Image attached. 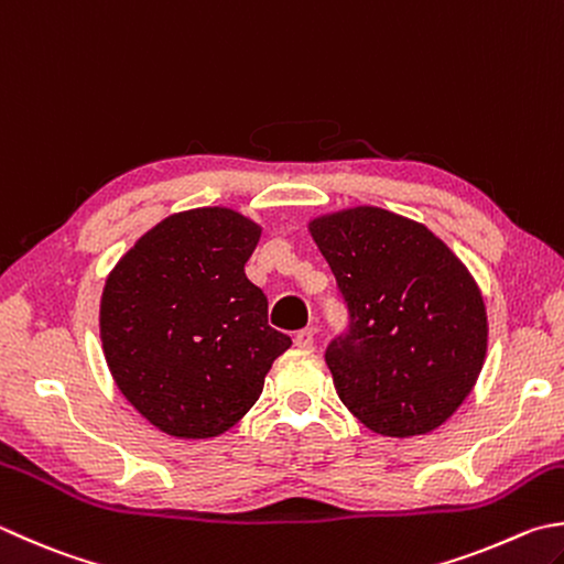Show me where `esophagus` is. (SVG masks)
<instances>
[{"label":"esophagus","mask_w":564,"mask_h":564,"mask_svg":"<svg viewBox=\"0 0 564 564\" xmlns=\"http://www.w3.org/2000/svg\"><path fill=\"white\" fill-rule=\"evenodd\" d=\"M294 346L310 350L314 348V328H302V332L294 334Z\"/></svg>","instance_id":"esophagus-1"}]
</instances>
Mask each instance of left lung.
<instances>
[{
	"instance_id": "1",
	"label": "left lung",
	"mask_w": 564,
	"mask_h": 564,
	"mask_svg": "<svg viewBox=\"0 0 564 564\" xmlns=\"http://www.w3.org/2000/svg\"><path fill=\"white\" fill-rule=\"evenodd\" d=\"M346 304L326 346L344 405L382 437L447 422L486 358L484 296L462 260L422 223L376 206L310 223Z\"/></svg>"
}]
</instances>
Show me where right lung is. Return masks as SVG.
I'll list each match as a JSON object with an SVG mask.
<instances>
[{"label": "right lung", "mask_w": 564, "mask_h": 564, "mask_svg": "<svg viewBox=\"0 0 564 564\" xmlns=\"http://www.w3.org/2000/svg\"><path fill=\"white\" fill-rule=\"evenodd\" d=\"M260 226L230 208L174 214L115 264L100 300L110 373L142 417L172 437L230 430L260 398L292 338L268 324L246 278Z\"/></svg>", "instance_id": "add662e5"}]
</instances>
